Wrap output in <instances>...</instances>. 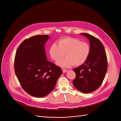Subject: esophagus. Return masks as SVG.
<instances>
[{"mask_svg":"<svg viewBox=\"0 0 121 121\" xmlns=\"http://www.w3.org/2000/svg\"><path fill=\"white\" fill-rule=\"evenodd\" d=\"M62 70L63 73H66L67 71V70L65 69H62Z\"/></svg>","mask_w":121,"mask_h":121,"instance_id":"34e87169","label":"esophagus"}]
</instances>
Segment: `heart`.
Instances as JSON below:
<instances>
[{"mask_svg": "<svg viewBox=\"0 0 121 121\" xmlns=\"http://www.w3.org/2000/svg\"><path fill=\"white\" fill-rule=\"evenodd\" d=\"M89 44L80 40L66 37L59 39L57 44L54 43L49 48L51 57L57 62L65 54V58L58 62L57 64L63 67H69L73 65L79 66L84 64L90 54Z\"/></svg>", "mask_w": 121, "mask_h": 121, "instance_id": "obj_1", "label": "heart"}]
</instances>
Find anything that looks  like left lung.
I'll return each instance as SVG.
<instances>
[{"instance_id":"obj_1","label":"left lung","mask_w":121,"mask_h":121,"mask_svg":"<svg viewBox=\"0 0 121 121\" xmlns=\"http://www.w3.org/2000/svg\"><path fill=\"white\" fill-rule=\"evenodd\" d=\"M81 34L89 40L90 54L84 64L73 69L76 76L73 84L79 91L89 93L101 85L107 70V58L104 47L98 39L88 33Z\"/></svg>"}]
</instances>
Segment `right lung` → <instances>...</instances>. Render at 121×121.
<instances>
[{
  "instance_id": "obj_1",
  "label": "right lung",
  "mask_w": 121,
  "mask_h": 121,
  "mask_svg": "<svg viewBox=\"0 0 121 121\" xmlns=\"http://www.w3.org/2000/svg\"><path fill=\"white\" fill-rule=\"evenodd\" d=\"M49 38L48 35H38L27 39L16 53V75L23 90L33 97L49 94L63 72L60 67L47 60L45 44Z\"/></svg>"
}]
</instances>
